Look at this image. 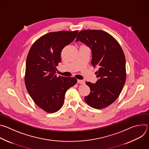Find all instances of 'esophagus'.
I'll return each instance as SVG.
<instances>
[{
	"mask_svg": "<svg viewBox=\"0 0 149 149\" xmlns=\"http://www.w3.org/2000/svg\"><path fill=\"white\" fill-rule=\"evenodd\" d=\"M77 82H78V84H85V81L84 80H80V79H78Z\"/></svg>",
	"mask_w": 149,
	"mask_h": 149,
	"instance_id": "obj_1",
	"label": "esophagus"
}]
</instances>
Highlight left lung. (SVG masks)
<instances>
[{"mask_svg":"<svg viewBox=\"0 0 149 149\" xmlns=\"http://www.w3.org/2000/svg\"><path fill=\"white\" fill-rule=\"evenodd\" d=\"M81 41L92 51L91 64L98 68L95 84L86 82L90 93L84 97L91 107L102 109L113 103L120 95L126 79L125 58L117 40L101 30L80 31L76 42Z\"/></svg>","mask_w":149,"mask_h":149,"instance_id":"1","label":"left lung"}]
</instances>
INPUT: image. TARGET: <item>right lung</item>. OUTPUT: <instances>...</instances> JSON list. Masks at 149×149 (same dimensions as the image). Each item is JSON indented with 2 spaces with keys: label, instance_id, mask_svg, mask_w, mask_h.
<instances>
[{
  "label": "right lung",
  "instance_id": "add662e5",
  "mask_svg": "<svg viewBox=\"0 0 149 149\" xmlns=\"http://www.w3.org/2000/svg\"><path fill=\"white\" fill-rule=\"evenodd\" d=\"M78 33L49 32L38 39L29 51L25 86L34 102L47 113H55L62 107L66 91L77 82L74 77H58L56 67L61 62L62 49L74 40Z\"/></svg>",
  "mask_w": 149,
  "mask_h": 149
}]
</instances>
